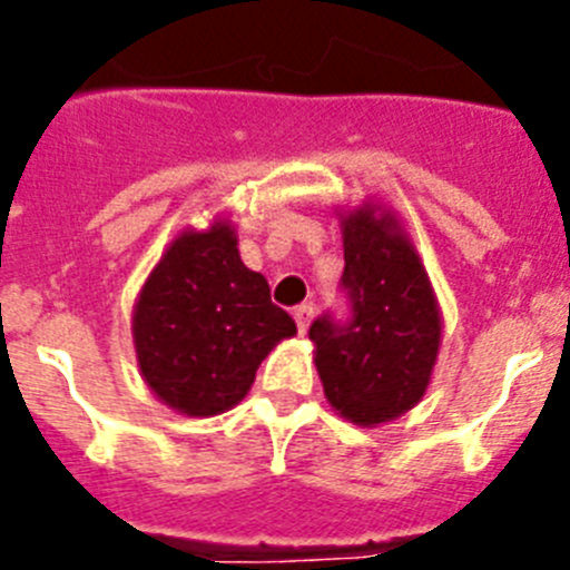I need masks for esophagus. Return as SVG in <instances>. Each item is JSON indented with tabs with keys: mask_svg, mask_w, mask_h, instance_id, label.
I'll return each instance as SVG.
<instances>
[{
	"mask_svg": "<svg viewBox=\"0 0 570 570\" xmlns=\"http://www.w3.org/2000/svg\"><path fill=\"white\" fill-rule=\"evenodd\" d=\"M294 320H296V328L305 334V331H308V325H311V320H314V305H296Z\"/></svg>",
	"mask_w": 570,
	"mask_h": 570,
	"instance_id": "34e87169",
	"label": "esophagus"
}]
</instances>
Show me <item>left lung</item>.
Masks as SVG:
<instances>
[{
  "label": "left lung",
  "instance_id": "left-lung-1",
  "mask_svg": "<svg viewBox=\"0 0 570 570\" xmlns=\"http://www.w3.org/2000/svg\"><path fill=\"white\" fill-rule=\"evenodd\" d=\"M347 316H316L308 336L331 405L356 425H380L425 394L436 351L440 311L425 268L394 216L371 205L342 219Z\"/></svg>",
  "mask_w": 570,
  "mask_h": 570
}]
</instances>
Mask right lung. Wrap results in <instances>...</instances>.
Wrapping results in <instances>:
<instances>
[{
	"instance_id": "obj_1",
	"label": "right lung",
	"mask_w": 570,
	"mask_h": 570,
	"mask_svg": "<svg viewBox=\"0 0 570 570\" xmlns=\"http://www.w3.org/2000/svg\"><path fill=\"white\" fill-rule=\"evenodd\" d=\"M294 334L296 322L271 302L265 276L242 265L228 223L170 242L134 311L145 382L188 416L234 407L271 347Z\"/></svg>"
}]
</instances>
